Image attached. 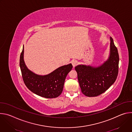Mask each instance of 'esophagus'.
Returning <instances> with one entry per match:
<instances>
[{"label": "esophagus", "mask_w": 132, "mask_h": 132, "mask_svg": "<svg viewBox=\"0 0 132 132\" xmlns=\"http://www.w3.org/2000/svg\"><path fill=\"white\" fill-rule=\"evenodd\" d=\"M71 64H72V66H73V67L74 68L75 66H76L77 65V64H78V62L77 61H72V62H71Z\"/></svg>", "instance_id": "obj_1"}]
</instances>
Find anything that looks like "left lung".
Segmentation results:
<instances>
[{"mask_svg":"<svg viewBox=\"0 0 132 132\" xmlns=\"http://www.w3.org/2000/svg\"><path fill=\"white\" fill-rule=\"evenodd\" d=\"M119 63L118 49L110 37V54L106 61L98 66L78 65L75 68L84 95L89 97H96L108 90L117 79Z\"/></svg>","mask_w":132,"mask_h":132,"instance_id":"left-lung-1","label":"left lung"}]
</instances>
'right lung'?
I'll return each instance as SVG.
<instances>
[{"mask_svg": "<svg viewBox=\"0 0 132 132\" xmlns=\"http://www.w3.org/2000/svg\"><path fill=\"white\" fill-rule=\"evenodd\" d=\"M20 67L23 81L36 95L46 98L58 97L62 93L65 78L71 70V64L64 65L46 75L36 74L29 70L24 61V46L20 57Z\"/></svg>", "mask_w": 132, "mask_h": 132, "instance_id": "1", "label": "right lung"}]
</instances>
